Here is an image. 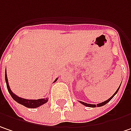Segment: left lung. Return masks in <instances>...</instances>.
I'll return each instance as SVG.
<instances>
[{"label": "left lung", "instance_id": "left-lung-1", "mask_svg": "<svg viewBox=\"0 0 131 131\" xmlns=\"http://www.w3.org/2000/svg\"><path fill=\"white\" fill-rule=\"evenodd\" d=\"M120 85H121V84H120ZM119 88H120V86H119ZM119 88H118V89H117V90L116 91V93H114V94H113V96H112L111 97V98L109 99H107V101H104V102H102V103H99V104H96H96H88V103H85V102H81V101H80V103H81V104H84V106H86V107H102V106H103V105H104V104H107V102H110V101L113 98V96H115V95H116V94L117 93V92H118V90H119Z\"/></svg>", "mask_w": 131, "mask_h": 131}]
</instances>
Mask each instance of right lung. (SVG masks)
<instances>
[{
	"mask_svg": "<svg viewBox=\"0 0 131 131\" xmlns=\"http://www.w3.org/2000/svg\"><path fill=\"white\" fill-rule=\"evenodd\" d=\"M58 79H56L55 81H57ZM5 80H6V87H7V90L9 93V94L11 95L12 98L15 101L17 102L18 104H22L27 107L29 108H35V107H40L41 106L42 104H45L48 102V99L46 98V99H36V100H31V99H23V98H20L18 97V96H16L15 94L13 93L11 89L9 86V82H8V79H7V75H6V72L5 73ZM54 81V82H55Z\"/></svg>",
	"mask_w": 131,
	"mask_h": 131,
	"instance_id": "add662e5",
	"label": "right lung"
}]
</instances>
